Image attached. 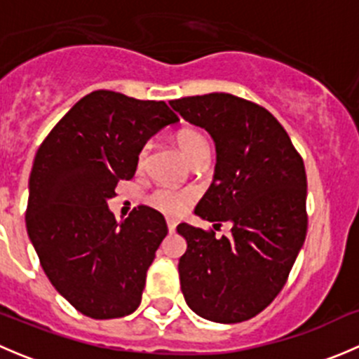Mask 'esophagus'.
Returning <instances> with one entry per match:
<instances>
[{
	"mask_svg": "<svg viewBox=\"0 0 359 359\" xmlns=\"http://www.w3.org/2000/svg\"><path fill=\"white\" fill-rule=\"evenodd\" d=\"M166 226H168L170 233H173V231H175V227H177V222H175V220L168 219V220H166Z\"/></svg>",
	"mask_w": 359,
	"mask_h": 359,
	"instance_id": "esophagus-1",
	"label": "esophagus"
}]
</instances>
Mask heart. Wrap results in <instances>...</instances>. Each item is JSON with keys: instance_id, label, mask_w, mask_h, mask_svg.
Returning <instances> with one entry per match:
<instances>
[{"instance_id": "obj_1", "label": "heart", "mask_w": 359, "mask_h": 359, "mask_svg": "<svg viewBox=\"0 0 359 359\" xmlns=\"http://www.w3.org/2000/svg\"><path fill=\"white\" fill-rule=\"evenodd\" d=\"M177 146H179L180 153L184 154L187 159H193L198 153L201 151H208V144H206L205 137L201 133L194 132V130H182V132L177 135ZM147 149L149 146H144L140 149L139 156H137V165L142 166L146 163L147 158ZM193 201V194L186 193V191H173L166 189V187H161V189H156L153 194H151L149 203L158 208L159 212L168 213V215H177V213H182L187 206Z\"/></svg>"}]
</instances>
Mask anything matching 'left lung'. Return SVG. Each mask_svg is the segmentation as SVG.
Returning a JSON list of instances; mask_svg holds the SVG:
<instances>
[{
	"label": "left lung",
	"mask_w": 359,
	"mask_h": 359,
	"mask_svg": "<svg viewBox=\"0 0 359 359\" xmlns=\"http://www.w3.org/2000/svg\"><path fill=\"white\" fill-rule=\"evenodd\" d=\"M172 109L206 130L215 173L194 213L231 236L182 222L179 260L187 306L215 323H240L266 309L287 283L306 241L307 179L302 158L278 119L231 93L184 97Z\"/></svg>",
	"instance_id": "left-lung-1"
}]
</instances>
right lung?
<instances>
[{"instance_id":"obj_1","label":"right lung","mask_w":359,"mask_h":359,"mask_svg":"<svg viewBox=\"0 0 359 359\" xmlns=\"http://www.w3.org/2000/svg\"><path fill=\"white\" fill-rule=\"evenodd\" d=\"M179 123L165 102L111 90L88 93L36 153L25 212L29 240L55 290L85 316L132 314L168 233L165 217L139 206L118 222L107 206L119 180L159 130Z\"/></svg>"}]
</instances>
